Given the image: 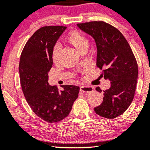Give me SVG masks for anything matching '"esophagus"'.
Masks as SVG:
<instances>
[{
    "instance_id": "1",
    "label": "esophagus",
    "mask_w": 150,
    "mask_h": 150,
    "mask_svg": "<svg viewBox=\"0 0 150 150\" xmlns=\"http://www.w3.org/2000/svg\"><path fill=\"white\" fill-rule=\"evenodd\" d=\"M93 87L88 86H80V91L83 92V93H89L93 91Z\"/></svg>"
}]
</instances>
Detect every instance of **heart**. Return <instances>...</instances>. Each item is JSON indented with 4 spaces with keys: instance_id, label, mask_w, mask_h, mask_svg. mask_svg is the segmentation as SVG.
Here are the masks:
<instances>
[{
    "instance_id": "heart-1",
    "label": "heart",
    "mask_w": 150,
    "mask_h": 150,
    "mask_svg": "<svg viewBox=\"0 0 150 150\" xmlns=\"http://www.w3.org/2000/svg\"><path fill=\"white\" fill-rule=\"evenodd\" d=\"M67 41L76 49L77 51L80 52L83 49L88 47L89 42L82 33L79 31H73L68 35ZM59 52V45H55L52 51V59L54 62H56L58 59Z\"/></svg>"
}]
</instances>
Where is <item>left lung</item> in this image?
Returning <instances> with one entry per match:
<instances>
[{
  "label": "left lung",
  "instance_id": "obj_1",
  "mask_svg": "<svg viewBox=\"0 0 150 150\" xmlns=\"http://www.w3.org/2000/svg\"><path fill=\"white\" fill-rule=\"evenodd\" d=\"M77 27L95 40L97 66L103 69L101 77L110 81L103 91L101 105L95 108L96 114L107 119L122 115L133 100L139 75L134 55L122 33L103 21L77 24ZM97 91H102L99 87Z\"/></svg>",
  "mask_w": 150,
  "mask_h": 150
}]
</instances>
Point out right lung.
<instances>
[{
	"label": "right lung",
	"mask_w": 150,
	"mask_h": 150,
	"mask_svg": "<svg viewBox=\"0 0 150 150\" xmlns=\"http://www.w3.org/2000/svg\"><path fill=\"white\" fill-rule=\"evenodd\" d=\"M66 29L48 26L37 30L20 59V80L26 100L38 117L49 123L58 122L69 115L79 91V87L73 85L62 86V91H59L48 83L53 64L52 51Z\"/></svg>",
	"instance_id": "obj_1"
}]
</instances>
